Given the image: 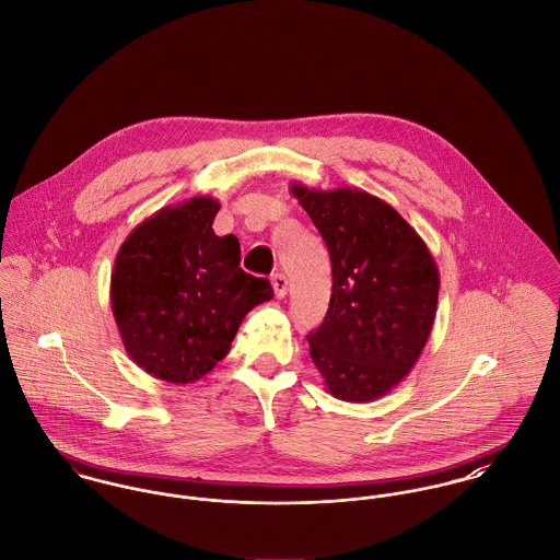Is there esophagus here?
I'll return each mask as SVG.
<instances>
[{
    "mask_svg": "<svg viewBox=\"0 0 560 560\" xmlns=\"http://www.w3.org/2000/svg\"><path fill=\"white\" fill-rule=\"evenodd\" d=\"M272 288H275V296L277 299H285V294H288V279H285V275H281V272L272 275Z\"/></svg>",
    "mask_w": 560,
    "mask_h": 560,
    "instance_id": "34e87169",
    "label": "esophagus"
}]
</instances>
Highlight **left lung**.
Returning a JSON list of instances; mask_svg holds the SVG:
<instances>
[{"mask_svg":"<svg viewBox=\"0 0 560 560\" xmlns=\"http://www.w3.org/2000/svg\"><path fill=\"white\" fill-rule=\"evenodd\" d=\"M290 191L326 241L332 264L328 313L306 337L311 360L335 398L371 402L398 386L424 351L439 268L420 234L382 198L302 183Z\"/></svg>","mask_w":560,"mask_h":560,"instance_id":"8db88e82","label":"left lung"}]
</instances>
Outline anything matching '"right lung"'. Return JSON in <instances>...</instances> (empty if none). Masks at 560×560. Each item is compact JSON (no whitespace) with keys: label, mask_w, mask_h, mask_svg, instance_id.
Returning a JSON list of instances; mask_svg holds the SVG:
<instances>
[{"label":"right lung","mask_w":560,"mask_h":560,"mask_svg":"<svg viewBox=\"0 0 560 560\" xmlns=\"http://www.w3.org/2000/svg\"><path fill=\"white\" fill-rule=\"evenodd\" d=\"M219 200L194 196L138 223L117 252L110 304L133 364L194 384L225 358L245 315L272 285L241 268L234 234L217 236Z\"/></svg>","instance_id":"1"}]
</instances>
